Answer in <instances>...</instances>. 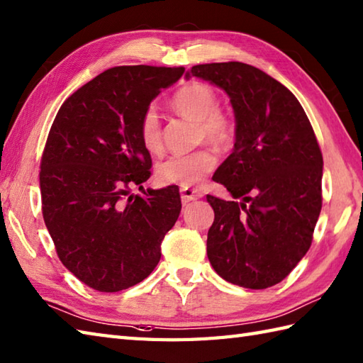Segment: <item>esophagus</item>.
Returning a JSON list of instances; mask_svg holds the SVG:
<instances>
[{"mask_svg":"<svg viewBox=\"0 0 363 363\" xmlns=\"http://www.w3.org/2000/svg\"><path fill=\"white\" fill-rule=\"evenodd\" d=\"M181 198H182V203L195 201V199H198V198H203V191L199 189L181 187Z\"/></svg>","mask_w":363,"mask_h":363,"instance_id":"obj_1","label":"esophagus"}]
</instances>
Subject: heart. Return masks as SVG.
I'll use <instances>...</instances> for the list:
<instances>
[{
    "label": "heart",
    "mask_w": 363,
    "mask_h": 363,
    "mask_svg": "<svg viewBox=\"0 0 363 363\" xmlns=\"http://www.w3.org/2000/svg\"><path fill=\"white\" fill-rule=\"evenodd\" d=\"M172 107L191 121L198 123V142L215 146L217 150H226L235 140L237 128L230 115L220 111V99L217 91L203 82H190L176 90L172 98ZM138 138L143 148L151 154H159L164 150V134H162L159 113L154 107H148L138 120ZM217 157L212 150L203 148L186 156H173L160 162L156 169L157 179L165 186H195L211 173Z\"/></svg>",
    "instance_id": "heart-1"
}]
</instances>
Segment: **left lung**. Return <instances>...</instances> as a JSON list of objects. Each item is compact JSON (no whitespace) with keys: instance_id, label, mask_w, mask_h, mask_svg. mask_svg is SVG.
Returning a JSON list of instances; mask_svg holds the SVG:
<instances>
[{"instance_id":"1","label":"left lung","mask_w":363,"mask_h":363,"mask_svg":"<svg viewBox=\"0 0 363 363\" xmlns=\"http://www.w3.org/2000/svg\"><path fill=\"white\" fill-rule=\"evenodd\" d=\"M226 91L235 143L213 174L235 199L207 195L215 212L207 257L223 279L260 290L279 284L309 251L321 212L323 156L309 118L279 81L242 62L186 74Z\"/></svg>"}]
</instances>
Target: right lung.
Returning a JSON list of instances; mask_svg holds the SVG:
<instances>
[{
	"label": "right lung",
	"mask_w": 363,
	"mask_h": 363,
	"mask_svg": "<svg viewBox=\"0 0 363 363\" xmlns=\"http://www.w3.org/2000/svg\"><path fill=\"white\" fill-rule=\"evenodd\" d=\"M184 67L125 65L98 74L65 99L40 162L42 213L67 269L112 293L148 277L181 212L177 186L133 195L148 181L151 156L138 120Z\"/></svg>",
	"instance_id": "right-lung-1"
}]
</instances>
